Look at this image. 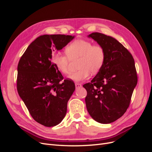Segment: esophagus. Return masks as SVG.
<instances>
[{
    "label": "esophagus",
    "instance_id": "34e87169",
    "mask_svg": "<svg viewBox=\"0 0 152 152\" xmlns=\"http://www.w3.org/2000/svg\"><path fill=\"white\" fill-rule=\"evenodd\" d=\"M75 85L76 88H79V87H80L82 86V85L80 84H79V83H75Z\"/></svg>",
    "mask_w": 152,
    "mask_h": 152
}]
</instances>
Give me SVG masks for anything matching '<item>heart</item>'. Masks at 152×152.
<instances>
[{"mask_svg": "<svg viewBox=\"0 0 152 152\" xmlns=\"http://www.w3.org/2000/svg\"><path fill=\"white\" fill-rule=\"evenodd\" d=\"M66 54L60 52H53L51 61L57 70L63 75L69 73L70 60L79 58L77 68L79 70L72 73L69 77L76 82L83 80L91 74L95 75L102 68L105 60L104 48L99 45H93L89 40L76 39L65 48Z\"/></svg>", "mask_w": 152, "mask_h": 152, "instance_id": "1", "label": "heart"}]
</instances>
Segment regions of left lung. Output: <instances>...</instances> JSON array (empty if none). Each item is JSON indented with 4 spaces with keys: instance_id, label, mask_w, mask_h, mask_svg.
<instances>
[{
    "instance_id": "1",
    "label": "left lung",
    "mask_w": 152,
    "mask_h": 152,
    "mask_svg": "<svg viewBox=\"0 0 152 152\" xmlns=\"http://www.w3.org/2000/svg\"><path fill=\"white\" fill-rule=\"evenodd\" d=\"M102 46L105 60L87 91L86 107L91 117L101 124H110L125 113L137 82L134 58L124 45L110 36L94 32L88 35Z\"/></svg>"
}]
</instances>
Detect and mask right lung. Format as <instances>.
Returning <instances> with one entry per match:
<instances>
[{
  "instance_id": "add662e5",
  "label": "right lung",
  "mask_w": 152,
  "mask_h": 152,
  "mask_svg": "<svg viewBox=\"0 0 152 152\" xmlns=\"http://www.w3.org/2000/svg\"><path fill=\"white\" fill-rule=\"evenodd\" d=\"M73 38L61 34L41 35L29 45L18 63V94L32 118L45 127L63 121L75 89L74 82L63 80L50 61L53 48L60 50Z\"/></svg>"
}]
</instances>
